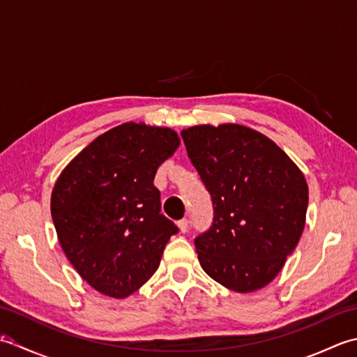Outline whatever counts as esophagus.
<instances>
[{"label":"esophagus","instance_id":"obj_1","mask_svg":"<svg viewBox=\"0 0 357 357\" xmlns=\"http://www.w3.org/2000/svg\"><path fill=\"white\" fill-rule=\"evenodd\" d=\"M178 227L181 233H187L188 231V219H181V221L178 222Z\"/></svg>","mask_w":357,"mask_h":357}]
</instances>
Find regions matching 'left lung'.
I'll return each mask as SVG.
<instances>
[{
    "label": "left lung",
    "mask_w": 357,
    "mask_h": 357,
    "mask_svg": "<svg viewBox=\"0 0 357 357\" xmlns=\"http://www.w3.org/2000/svg\"><path fill=\"white\" fill-rule=\"evenodd\" d=\"M210 193L213 222L195 238L201 267L238 293L270 284L304 231V174L267 136L239 124L181 132Z\"/></svg>",
    "instance_id": "obj_1"
}]
</instances>
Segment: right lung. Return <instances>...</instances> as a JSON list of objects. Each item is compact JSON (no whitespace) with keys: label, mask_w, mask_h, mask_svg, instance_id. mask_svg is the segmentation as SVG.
Segmentation results:
<instances>
[{"label":"right lung","mask_w":357,"mask_h":357,"mask_svg":"<svg viewBox=\"0 0 357 357\" xmlns=\"http://www.w3.org/2000/svg\"><path fill=\"white\" fill-rule=\"evenodd\" d=\"M179 142L172 128L126 123L98 136L59 174L50 201L58 241L96 291L127 298L158 270L178 227L161 213L153 179Z\"/></svg>","instance_id":"add662e5"}]
</instances>
